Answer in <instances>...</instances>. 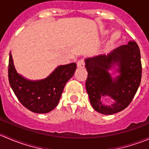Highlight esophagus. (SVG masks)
Segmentation results:
<instances>
[{"label":"esophagus","mask_w":149,"mask_h":149,"mask_svg":"<svg viewBox=\"0 0 149 149\" xmlns=\"http://www.w3.org/2000/svg\"><path fill=\"white\" fill-rule=\"evenodd\" d=\"M77 66L79 68H84V66H85V63H84V60H79L77 62Z\"/></svg>","instance_id":"1"}]
</instances>
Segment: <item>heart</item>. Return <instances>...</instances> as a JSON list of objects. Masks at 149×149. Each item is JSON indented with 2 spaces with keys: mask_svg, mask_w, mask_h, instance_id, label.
I'll return each instance as SVG.
<instances>
[{
  "mask_svg": "<svg viewBox=\"0 0 149 149\" xmlns=\"http://www.w3.org/2000/svg\"><path fill=\"white\" fill-rule=\"evenodd\" d=\"M119 37H120L119 33H118V31H115V32H114L113 34H112V41H115V40H117L118 38H119Z\"/></svg>",
  "mask_w": 149,
  "mask_h": 149,
  "instance_id": "obj_1",
  "label": "heart"
}]
</instances>
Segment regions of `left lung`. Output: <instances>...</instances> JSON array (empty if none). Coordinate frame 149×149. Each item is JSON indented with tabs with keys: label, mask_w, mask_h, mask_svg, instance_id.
Segmentation results:
<instances>
[{
	"label": "left lung",
	"mask_w": 149,
	"mask_h": 149,
	"mask_svg": "<svg viewBox=\"0 0 149 149\" xmlns=\"http://www.w3.org/2000/svg\"><path fill=\"white\" fill-rule=\"evenodd\" d=\"M88 72L86 88L92 107L104 115H113L125 109L133 100L141 81L142 66L137 43L130 41L107 55H100L85 60ZM117 66L119 75L113 79L109 73ZM114 101L104 105V98Z\"/></svg>",
	"instance_id": "obj_1"
}]
</instances>
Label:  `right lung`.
<instances>
[{
    "label": "right lung",
    "mask_w": 149,
    "mask_h": 149,
    "mask_svg": "<svg viewBox=\"0 0 149 149\" xmlns=\"http://www.w3.org/2000/svg\"><path fill=\"white\" fill-rule=\"evenodd\" d=\"M76 63L60 65L44 79L31 81L17 73L11 52L8 61V80L15 95L24 106L35 113H47L59 102L68 81L73 76Z\"/></svg>",
    "instance_id": "obj_1"
}]
</instances>
